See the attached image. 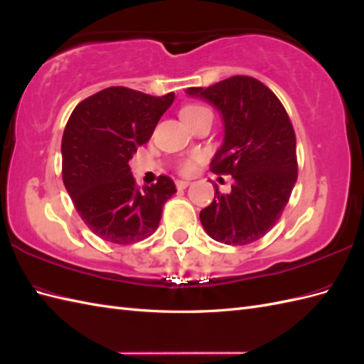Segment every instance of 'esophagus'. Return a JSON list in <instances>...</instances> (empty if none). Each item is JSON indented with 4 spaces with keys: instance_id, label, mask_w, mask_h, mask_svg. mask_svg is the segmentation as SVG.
<instances>
[{
    "instance_id": "obj_1",
    "label": "esophagus",
    "mask_w": 364,
    "mask_h": 364,
    "mask_svg": "<svg viewBox=\"0 0 364 364\" xmlns=\"http://www.w3.org/2000/svg\"><path fill=\"white\" fill-rule=\"evenodd\" d=\"M188 185H190L188 181H176V188L178 190H185Z\"/></svg>"
}]
</instances>
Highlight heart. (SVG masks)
<instances>
[{
  "instance_id": "b5f03b06",
  "label": "heart",
  "mask_w": 364,
  "mask_h": 364,
  "mask_svg": "<svg viewBox=\"0 0 364 364\" xmlns=\"http://www.w3.org/2000/svg\"><path fill=\"white\" fill-rule=\"evenodd\" d=\"M208 112H209V109H208L206 106L193 103V105H186V106L182 107L181 117H182V119L185 121V123H186V121H190V119H193V118H196V117L208 114ZM193 168H194V159H193V158L183 159V161H181L179 165H178V170H179L182 174H188L190 171H193Z\"/></svg>"
}]
</instances>
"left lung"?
I'll list each match as a JSON object with an SVG mask.
<instances>
[{
	"label": "left lung",
	"mask_w": 364,
	"mask_h": 364,
	"mask_svg": "<svg viewBox=\"0 0 364 364\" xmlns=\"http://www.w3.org/2000/svg\"><path fill=\"white\" fill-rule=\"evenodd\" d=\"M186 94L214 105L225 121V141L211 171L230 174L232 190L215 186L211 205L200 211L206 234L245 246L277 225L297 179L296 135L287 111L269 87L249 75H234Z\"/></svg>",
	"instance_id": "left-lung-1"
}]
</instances>
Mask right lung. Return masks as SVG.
<instances>
[{
	"instance_id": "right-lung-1",
	"label": "right lung",
	"mask_w": 364,
	"mask_h": 364,
	"mask_svg": "<svg viewBox=\"0 0 364 364\" xmlns=\"http://www.w3.org/2000/svg\"><path fill=\"white\" fill-rule=\"evenodd\" d=\"M174 94L112 86L74 107L62 136V179L85 225L109 243L132 245L159 226L176 193L168 176L139 190L129 161L151 138Z\"/></svg>"
}]
</instances>
